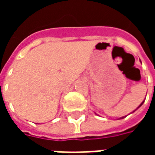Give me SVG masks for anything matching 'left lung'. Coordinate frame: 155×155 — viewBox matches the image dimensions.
<instances>
[{
    "instance_id": "1",
    "label": "left lung",
    "mask_w": 155,
    "mask_h": 155,
    "mask_svg": "<svg viewBox=\"0 0 155 155\" xmlns=\"http://www.w3.org/2000/svg\"><path fill=\"white\" fill-rule=\"evenodd\" d=\"M143 102H144V101H143V102H142V103H141V104H140V106H139V107H138V108H140V106H141V105H142V104H143ZM138 108H137L136 110H138ZM135 110H134V111H135ZM134 111H133V112H134ZM124 117H125V116H123V117H120V119H119V120H121V119H124Z\"/></svg>"
}]
</instances>
